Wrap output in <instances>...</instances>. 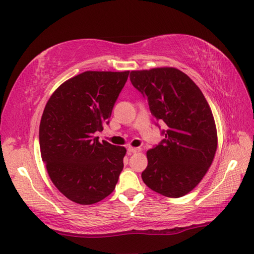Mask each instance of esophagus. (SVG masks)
Returning a JSON list of instances; mask_svg holds the SVG:
<instances>
[{
  "mask_svg": "<svg viewBox=\"0 0 254 254\" xmlns=\"http://www.w3.org/2000/svg\"><path fill=\"white\" fill-rule=\"evenodd\" d=\"M137 152H141V147H127V154L131 155L133 153H137Z\"/></svg>",
  "mask_w": 254,
  "mask_h": 254,
  "instance_id": "esophagus-1",
  "label": "esophagus"
}]
</instances>
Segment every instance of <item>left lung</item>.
I'll return each instance as SVG.
<instances>
[{"instance_id": "8db88e82", "label": "left lung", "mask_w": 254, "mask_h": 254, "mask_svg": "<svg viewBox=\"0 0 254 254\" xmlns=\"http://www.w3.org/2000/svg\"><path fill=\"white\" fill-rule=\"evenodd\" d=\"M130 79L146 97L153 117L168 127L164 141L147 150L142 179L164 196L186 195L201 182L216 154L217 130L208 102L176 67L131 71Z\"/></svg>"}]
</instances>
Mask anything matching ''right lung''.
Returning <instances> with one entry per match:
<instances>
[{
	"label": "right lung",
	"instance_id": "add662e5",
	"mask_svg": "<svg viewBox=\"0 0 254 254\" xmlns=\"http://www.w3.org/2000/svg\"><path fill=\"white\" fill-rule=\"evenodd\" d=\"M130 71H86L65 80L48 100L39 127L41 158L56 188L89 205L115 190L127 148L94 137L104 130Z\"/></svg>",
	"mask_w": 254,
	"mask_h": 254
}]
</instances>
